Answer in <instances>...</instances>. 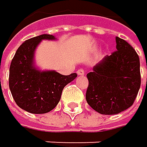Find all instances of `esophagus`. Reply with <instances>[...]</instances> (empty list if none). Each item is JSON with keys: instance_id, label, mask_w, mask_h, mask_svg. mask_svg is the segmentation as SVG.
I'll list each match as a JSON object with an SVG mask.
<instances>
[{"instance_id": "34e87169", "label": "esophagus", "mask_w": 147, "mask_h": 147, "mask_svg": "<svg viewBox=\"0 0 147 147\" xmlns=\"http://www.w3.org/2000/svg\"><path fill=\"white\" fill-rule=\"evenodd\" d=\"M77 73H78V75H79V76H84V71L83 69H79L77 71Z\"/></svg>"}]
</instances>
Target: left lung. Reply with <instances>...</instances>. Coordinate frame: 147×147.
Segmentation results:
<instances>
[{"instance_id": "8db88e82", "label": "left lung", "mask_w": 147, "mask_h": 147, "mask_svg": "<svg viewBox=\"0 0 147 147\" xmlns=\"http://www.w3.org/2000/svg\"><path fill=\"white\" fill-rule=\"evenodd\" d=\"M116 51L105 56L87 74L86 99L102 115H116L132 106L141 84L139 57L124 39L116 37Z\"/></svg>"}]
</instances>
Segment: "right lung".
Segmentation results:
<instances>
[{"label":"right lung","instance_id":"right-lung-1","mask_svg":"<svg viewBox=\"0 0 147 147\" xmlns=\"http://www.w3.org/2000/svg\"><path fill=\"white\" fill-rule=\"evenodd\" d=\"M42 39H55L42 34L25 40L16 50L9 67V86L19 108L32 114H45L60 101L65 86L77 78V73L64 76L55 70L41 71L34 66V52Z\"/></svg>","mask_w":147,"mask_h":147}]
</instances>
